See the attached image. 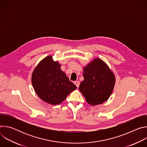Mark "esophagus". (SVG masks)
Returning a JSON list of instances; mask_svg holds the SVG:
<instances>
[{"label":"esophagus","mask_w":147,"mask_h":147,"mask_svg":"<svg viewBox=\"0 0 147 147\" xmlns=\"http://www.w3.org/2000/svg\"><path fill=\"white\" fill-rule=\"evenodd\" d=\"M74 84H75V85L77 86V88L79 87V86H80V82L79 81H74Z\"/></svg>","instance_id":"1"}]
</instances>
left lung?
Masks as SVG:
<instances>
[{
  "label": "left lung",
  "instance_id": "8db88e82",
  "mask_svg": "<svg viewBox=\"0 0 147 147\" xmlns=\"http://www.w3.org/2000/svg\"><path fill=\"white\" fill-rule=\"evenodd\" d=\"M84 80L80 91L91 105L107 101L115 86V77L108 65L100 59L96 58L83 69Z\"/></svg>",
  "mask_w": 147,
  "mask_h": 147
}]
</instances>
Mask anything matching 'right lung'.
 I'll use <instances>...</instances> for the list:
<instances>
[{"mask_svg":"<svg viewBox=\"0 0 147 147\" xmlns=\"http://www.w3.org/2000/svg\"><path fill=\"white\" fill-rule=\"evenodd\" d=\"M32 84L38 96L51 105H59L67 95L77 88L66 74L60 69V65L48 56L42 60L33 71Z\"/></svg>","mask_w":147,"mask_h":147,"instance_id":"1","label":"right lung"}]
</instances>
